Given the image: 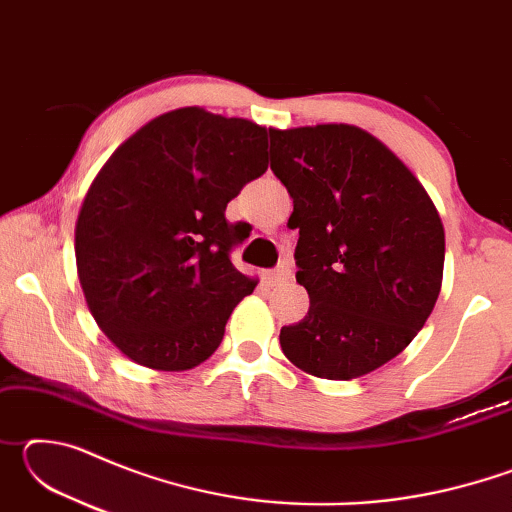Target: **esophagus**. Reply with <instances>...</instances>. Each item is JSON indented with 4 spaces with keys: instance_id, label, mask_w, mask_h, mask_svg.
I'll return each instance as SVG.
<instances>
[{
    "instance_id": "34e87169",
    "label": "esophagus",
    "mask_w": 512,
    "mask_h": 512,
    "mask_svg": "<svg viewBox=\"0 0 512 512\" xmlns=\"http://www.w3.org/2000/svg\"><path fill=\"white\" fill-rule=\"evenodd\" d=\"M291 277V266L287 264V262H282L280 266L275 268V271H271V273H266L264 275V280L271 284V287H275V284H280V282H287Z\"/></svg>"
}]
</instances>
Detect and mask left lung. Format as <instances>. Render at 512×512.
<instances>
[{
	"label": "left lung",
	"instance_id": "8db88e82",
	"mask_svg": "<svg viewBox=\"0 0 512 512\" xmlns=\"http://www.w3.org/2000/svg\"><path fill=\"white\" fill-rule=\"evenodd\" d=\"M271 169L293 198L296 280L307 316L282 327L293 366L357 379L395 359L427 323L445 264L436 205L409 167L363 128L271 131Z\"/></svg>",
	"mask_w": 512,
	"mask_h": 512
}]
</instances>
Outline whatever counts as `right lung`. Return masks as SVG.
I'll use <instances>...</instances> for the list:
<instances>
[{
    "label": "right lung",
    "instance_id": "add662e5",
    "mask_svg": "<svg viewBox=\"0 0 512 512\" xmlns=\"http://www.w3.org/2000/svg\"><path fill=\"white\" fill-rule=\"evenodd\" d=\"M264 126L203 108L151 119L90 185L76 268L90 314L115 348L153 370L210 359L257 280L230 262L248 237L225 207L268 169Z\"/></svg>",
    "mask_w": 512,
    "mask_h": 512
}]
</instances>
